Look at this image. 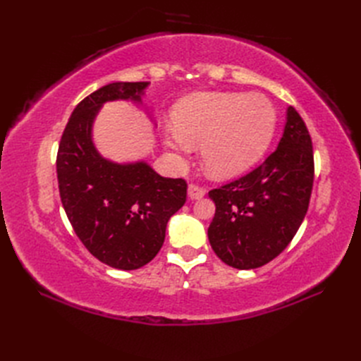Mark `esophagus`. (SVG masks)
<instances>
[{
    "instance_id": "obj_1",
    "label": "esophagus",
    "mask_w": 361,
    "mask_h": 361,
    "mask_svg": "<svg viewBox=\"0 0 361 361\" xmlns=\"http://www.w3.org/2000/svg\"><path fill=\"white\" fill-rule=\"evenodd\" d=\"M204 190L203 188H200V187H197V185H194V183H191V185H188V197L191 199V200H197V199H202L203 195H204Z\"/></svg>"
}]
</instances>
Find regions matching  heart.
<instances>
[{
    "label": "heart",
    "instance_id": "b5f03b06",
    "mask_svg": "<svg viewBox=\"0 0 361 361\" xmlns=\"http://www.w3.org/2000/svg\"><path fill=\"white\" fill-rule=\"evenodd\" d=\"M277 126V111L262 94L194 93L174 106L173 128L164 130L171 157L183 158L202 145V162L216 179L239 176L265 155Z\"/></svg>",
    "mask_w": 361,
    "mask_h": 361
}]
</instances>
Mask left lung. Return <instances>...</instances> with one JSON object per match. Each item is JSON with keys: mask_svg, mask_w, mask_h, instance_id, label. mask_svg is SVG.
Instances as JSON below:
<instances>
[{"mask_svg": "<svg viewBox=\"0 0 361 361\" xmlns=\"http://www.w3.org/2000/svg\"><path fill=\"white\" fill-rule=\"evenodd\" d=\"M313 147L293 106L277 149L245 176L209 191L215 203L207 238L226 265L255 269L288 247L309 209Z\"/></svg>", "mask_w": 361, "mask_h": 361, "instance_id": "8db88e82", "label": "left lung"}]
</instances>
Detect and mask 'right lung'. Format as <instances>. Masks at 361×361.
I'll return each instance as SVG.
<instances>
[{
  "instance_id": "add662e5",
  "label": "right lung",
  "mask_w": 361,
  "mask_h": 361,
  "mask_svg": "<svg viewBox=\"0 0 361 361\" xmlns=\"http://www.w3.org/2000/svg\"><path fill=\"white\" fill-rule=\"evenodd\" d=\"M149 82H111L82 99L64 128L57 154L64 211L84 247L116 269H138L154 259L166 227L187 200V182L162 178L146 161L114 162L93 143L105 102H141Z\"/></svg>"
}]
</instances>
